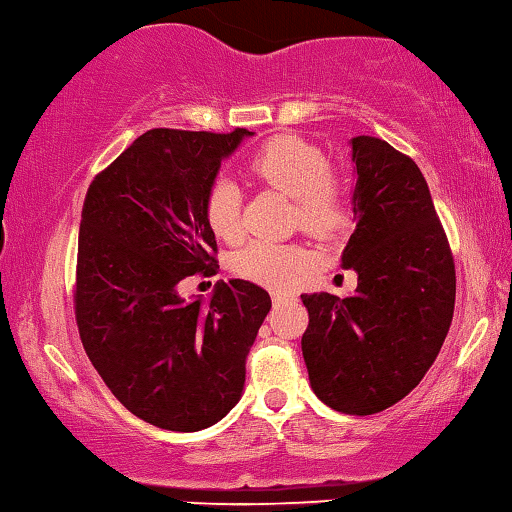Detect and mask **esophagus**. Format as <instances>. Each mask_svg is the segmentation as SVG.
Masks as SVG:
<instances>
[{"label":"esophagus","instance_id":"1","mask_svg":"<svg viewBox=\"0 0 512 512\" xmlns=\"http://www.w3.org/2000/svg\"><path fill=\"white\" fill-rule=\"evenodd\" d=\"M271 298H273V303H282V300L291 298V294H285V291H273Z\"/></svg>","mask_w":512,"mask_h":512}]
</instances>
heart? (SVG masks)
I'll return each mask as SVG.
<instances>
[{"instance_id": "b5f03b06", "label": "heart", "mask_w": 512, "mask_h": 512, "mask_svg": "<svg viewBox=\"0 0 512 512\" xmlns=\"http://www.w3.org/2000/svg\"><path fill=\"white\" fill-rule=\"evenodd\" d=\"M248 170L259 180L285 191L294 200V221L314 234L344 230L351 216L348 191L314 143L294 134L266 141L248 159ZM205 221L218 239L241 237V193L227 177H216L205 193ZM314 264V253L303 243L255 239L232 257V271L243 280L269 289H287Z\"/></svg>"}]
</instances>
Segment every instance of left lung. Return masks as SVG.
I'll use <instances>...</instances> for the list:
<instances>
[{
	"instance_id": "1",
	"label": "left lung",
	"mask_w": 512,
	"mask_h": 512,
	"mask_svg": "<svg viewBox=\"0 0 512 512\" xmlns=\"http://www.w3.org/2000/svg\"><path fill=\"white\" fill-rule=\"evenodd\" d=\"M355 232L342 266L353 296L303 294L300 346L314 394L346 415H373L419 385L444 344L456 266L428 184L408 154L376 136L351 139Z\"/></svg>"
}]
</instances>
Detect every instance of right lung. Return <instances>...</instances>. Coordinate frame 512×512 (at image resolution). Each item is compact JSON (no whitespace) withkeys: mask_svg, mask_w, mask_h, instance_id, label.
I'll list each match as a JSON object with an SVG mask.
<instances>
[{"mask_svg":"<svg viewBox=\"0 0 512 512\" xmlns=\"http://www.w3.org/2000/svg\"><path fill=\"white\" fill-rule=\"evenodd\" d=\"M246 136L150 129L95 175L81 209V344L111 394L166 431H202L237 405L271 310L269 291L248 280L218 282L207 303L177 291L189 275L218 269L202 205Z\"/></svg>","mask_w":512,"mask_h":512,"instance_id":"right-lung-1","label":"right lung"}]
</instances>
